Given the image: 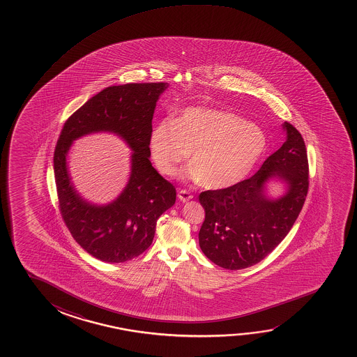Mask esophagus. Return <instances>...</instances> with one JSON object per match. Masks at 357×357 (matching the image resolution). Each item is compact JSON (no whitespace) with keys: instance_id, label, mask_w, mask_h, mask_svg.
<instances>
[{"instance_id":"obj_1","label":"esophagus","mask_w":357,"mask_h":357,"mask_svg":"<svg viewBox=\"0 0 357 357\" xmlns=\"http://www.w3.org/2000/svg\"><path fill=\"white\" fill-rule=\"evenodd\" d=\"M178 199H179L181 202H188V201L192 199V195H191L190 192L188 190H181L178 192Z\"/></svg>"}]
</instances>
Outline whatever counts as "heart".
I'll list each match as a JSON object with an SVG mask.
<instances>
[{
	"instance_id": "1",
	"label": "heart",
	"mask_w": 357,
	"mask_h": 357,
	"mask_svg": "<svg viewBox=\"0 0 357 357\" xmlns=\"http://www.w3.org/2000/svg\"><path fill=\"white\" fill-rule=\"evenodd\" d=\"M267 149L268 139L261 128L215 108H188L176 121H160L149 137L150 156L160 173L174 176L191 151L192 165L184 176L213 190L244 181Z\"/></svg>"
}]
</instances>
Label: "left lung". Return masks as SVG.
I'll return each instance as SVG.
<instances>
[{
    "label": "left lung",
    "instance_id": "obj_1",
    "mask_svg": "<svg viewBox=\"0 0 357 357\" xmlns=\"http://www.w3.org/2000/svg\"><path fill=\"white\" fill-rule=\"evenodd\" d=\"M287 140L254 176L235 185L201 192L205 220L199 244L207 259L222 268H248L271 254L287 236L305 204L308 161L301 134L284 122ZM278 178L286 186L274 199L266 184Z\"/></svg>",
    "mask_w": 357,
    "mask_h": 357
}]
</instances>
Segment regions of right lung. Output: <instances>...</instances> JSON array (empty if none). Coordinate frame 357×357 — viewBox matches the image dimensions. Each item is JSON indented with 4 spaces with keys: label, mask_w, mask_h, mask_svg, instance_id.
I'll return each instance as SVG.
<instances>
[{
    "label": "right lung",
    "mask_w": 357,
    "mask_h": 357,
    "mask_svg": "<svg viewBox=\"0 0 357 357\" xmlns=\"http://www.w3.org/2000/svg\"><path fill=\"white\" fill-rule=\"evenodd\" d=\"M168 86L144 83L103 89L67 119L59 135L54 169L61 215L75 241L103 262H126L149 249L157 220L176 202V188L157 173L149 158L152 117ZM93 132H113L133 151L128 185L106 206L82 199L66 163L73 142Z\"/></svg>",
    "instance_id": "obj_1"
}]
</instances>
